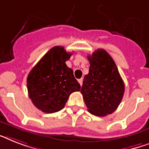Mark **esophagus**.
<instances>
[{
	"label": "esophagus",
	"mask_w": 149,
	"mask_h": 149,
	"mask_svg": "<svg viewBox=\"0 0 149 149\" xmlns=\"http://www.w3.org/2000/svg\"><path fill=\"white\" fill-rule=\"evenodd\" d=\"M83 78H81V79H78V82H79V83L80 84V86H82V84H83Z\"/></svg>",
	"instance_id": "obj_1"
}]
</instances>
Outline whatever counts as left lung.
<instances>
[{
	"label": "left lung",
	"mask_w": 149,
	"mask_h": 149,
	"mask_svg": "<svg viewBox=\"0 0 149 149\" xmlns=\"http://www.w3.org/2000/svg\"><path fill=\"white\" fill-rule=\"evenodd\" d=\"M87 57L90 66L80 92L91 114L106 116L118 108L125 85L114 60L105 49H97Z\"/></svg>",
	"instance_id": "8db88e82"
}]
</instances>
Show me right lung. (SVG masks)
I'll list each match as a JSON object with an SVG mask.
<instances>
[{
	"instance_id": "add662e5",
	"label": "right lung",
	"mask_w": 149,
	"mask_h": 149,
	"mask_svg": "<svg viewBox=\"0 0 149 149\" xmlns=\"http://www.w3.org/2000/svg\"><path fill=\"white\" fill-rule=\"evenodd\" d=\"M72 54L63 47L49 49L29 72L26 86L29 97L36 107L45 113H54L64 108L73 92L80 85L66 61Z\"/></svg>"
}]
</instances>
